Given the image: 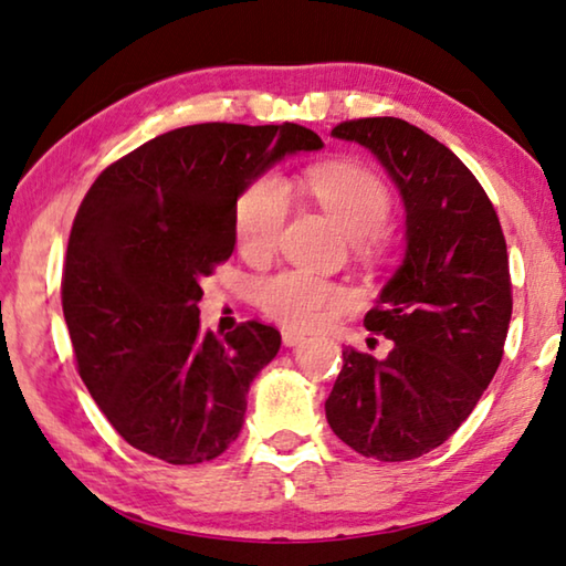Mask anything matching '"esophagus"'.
<instances>
[{
    "mask_svg": "<svg viewBox=\"0 0 566 566\" xmlns=\"http://www.w3.org/2000/svg\"><path fill=\"white\" fill-rule=\"evenodd\" d=\"M282 343L286 347H297V345L304 343V335L297 329H282Z\"/></svg>",
    "mask_w": 566,
    "mask_h": 566,
    "instance_id": "obj_1",
    "label": "esophagus"
}]
</instances>
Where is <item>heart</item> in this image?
<instances>
[{
    "label": "heart",
    "mask_w": 566,
    "mask_h": 566,
    "mask_svg": "<svg viewBox=\"0 0 566 566\" xmlns=\"http://www.w3.org/2000/svg\"><path fill=\"white\" fill-rule=\"evenodd\" d=\"M307 186L357 251H375L382 244V229L392 217L388 186L370 168L355 164H325L310 170ZM290 217V188L280 176L264 174L239 193L234 234L241 254L266 259L280 244ZM256 302L266 317L294 329H310L335 312L349 310L357 294L347 284L322 280L302 269H284L256 286Z\"/></svg>",
    "instance_id": "b5f03b06"
}]
</instances>
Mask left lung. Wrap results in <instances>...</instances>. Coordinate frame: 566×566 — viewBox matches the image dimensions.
I'll return each mask as SVG.
<instances>
[{"label":"left lung","instance_id":"8db88e82","mask_svg":"<svg viewBox=\"0 0 566 566\" xmlns=\"http://www.w3.org/2000/svg\"><path fill=\"white\" fill-rule=\"evenodd\" d=\"M332 136L388 168L406 203L408 251L365 315L392 349L382 360L343 349L327 423L365 459L412 461L461 428L499 370L514 304L506 239L479 178L426 130L357 118Z\"/></svg>","mask_w":566,"mask_h":566}]
</instances>
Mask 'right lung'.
Listing matches in <instances>:
<instances>
[{"label": "right lung", "mask_w": 566, "mask_h": 566, "mask_svg": "<svg viewBox=\"0 0 566 566\" xmlns=\"http://www.w3.org/2000/svg\"><path fill=\"white\" fill-rule=\"evenodd\" d=\"M317 148L297 123H199L143 143L90 186L62 312L80 378L133 448L193 465L239 438L249 385L282 335L259 319L201 332V280L234 251L239 193L284 154Z\"/></svg>", "instance_id": "add662e5"}]
</instances>
